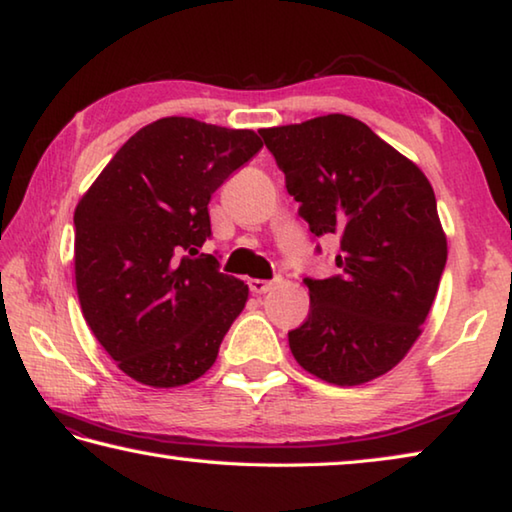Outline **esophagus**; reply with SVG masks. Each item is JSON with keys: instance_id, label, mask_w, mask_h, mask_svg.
<instances>
[{"instance_id": "obj_1", "label": "esophagus", "mask_w": 512, "mask_h": 512, "mask_svg": "<svg viewBox=\"0 0 512 512\" xmlns=\"http://www.w3.org/2000/svg\"><path fill=\"white\" fill-rule=\"evenodd\" d=\"M277 282H280V277H275V280H248V287L255 296H262V293L271 291Z\"/></svg>"}]
</instances>
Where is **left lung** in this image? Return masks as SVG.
I'll use <instances>...</instances> for the list:
<instances>
[{
	"label": "left lung",
	"instance_id": "left-lung-1",
	"mask_svg": "<svg viewBox=\"0 0 512 512\" xmlns=\"http://www.w3.org/2000/svg\"><path fill=\"white\" fill-rule=\"evenodd\" d=\"M259 135L311 235L341 241L339 275L305 277L311 305L289 332L293 357L336 386L377 379L418 341L445 271L447 239L429 180L348 115Z\"/></svg>",
	"mask_w": 512,
	"mask_h": 512
}]
</instances>
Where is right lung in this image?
Listing matches in <instances>:
<instances>
[{
	"label": "right lung",
	"instance_id": "1",
	"mask_svg": "<svg viewBox=\"0 0 512 512\" xmlns=\"http://www.w3.org/2000/svg\"><path fill=\"white\" fill-rule=\"evenodd\" d=\"M253 131L164 117L137 131L74 212L83 316L119 370L153 388L212 368L248 284L201 253L212 194L262 149Z\"/></svg>",
	"mask_w": 512,
	"mask_h": 512
}]
</instances>
